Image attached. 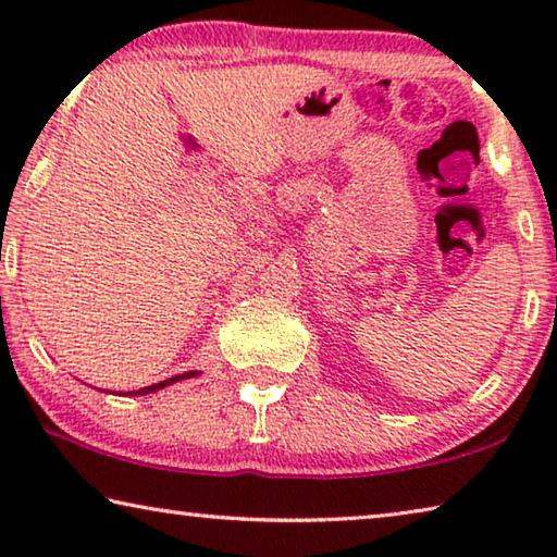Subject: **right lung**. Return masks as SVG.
I'll return each instance as SVG.
<instances>
[{"label": "right lung", "mask_w": 557, "mask_h": 557, "mask_svg": "<svg viewBox=\"0 0 557 557\" xmlns=\"http://www.w3.org/2000/svg\"><path fill=\"white\" fill-rule=\"evenodd\" d=\"M194 375H199V371H186V373H178V375H172V379H166L162 383H154V385H147V388H139V391H129L125 395H149V393H157L166 388V385H174L176 381H184V379H194Z\"/></svg>", "instance_id": "obj_1"}]
</instances>
